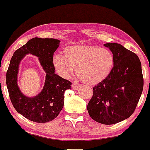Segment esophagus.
<instances>
[{"label":"esophagus","mask_w":150,"mask_h":150,"mask_svg":"<svg viewBox=\"0 0 150 150\" xmlns=\"http://www.w3.org/2000/svg\"><path fill=\"white\" fill-rule=\"evenodd\" d=\"M71 87H72L73 89L77 90L81 87V85H79V84H72V85H71Z\"/></svg>","instance_id":"obj_1"}]
</instances>
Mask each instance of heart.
Masks as SVG:
<instances>
[{
  "label": "heart",
  "mask_w": 150,
  "mask_h": 150,
  "mask_svg": "<svg viewBox=\"0 0 150 150\" xmlns=\"http://www.w3.org/2000/svg\"><path fill=\"white\" fill-rule=\"evenodd\" d=\"M64 56L55 54L52 64L59 76L68 79L76 68V74L89 85H98L104 81L111 72L115 59L106 48L92 45H71L63 50Z\"/></svg>",
  "instance_id": "1"
}]
</instances>
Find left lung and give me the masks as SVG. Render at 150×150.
Instances as JSON below:
<instances>
[{"mask_svg":"<svg viewBox=\"0 0 150 150\" xmlns=\"http://www.w3.org/2000/svg\"><path fill=\"white\" fill-rule=\"evenodd\" d=\"M104 46L113 54L114 65L109 76L93 87L87 110L96 122L111 125L126 120L134 111L143 79L140 59L135 53L116 43Z\"/></svg>","mask_w":150,"mask_h":150,"instance_id":"8db88e82","label":"left lung"}]
</instances>
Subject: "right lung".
Here are the masks:
<instances>
[{"label": "right lung", "mask_w": 150, "mask_h": 150, "mask_svg": "<svg viewBox=\"0 0 150 150\" xmlns=\"http://www.w3.org/2000/svg\"><path fill=\"white\" fill-rule=\"evenodd\" d=\"M60 42L53 38H33L15 51L10 61L6 74L10 100L17 112L32 122L46 123L56 118L64 105L65 90L71 88L70 82L57 75L52 64V57ZM29 54L38 57L46 73L43 89L33 97L24 95L17 85L20 62Z\"/></svg>", "instance_id": "right-lung-1"}]
</instances>
